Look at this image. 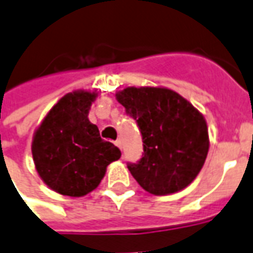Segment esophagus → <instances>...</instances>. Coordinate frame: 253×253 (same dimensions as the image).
<instances>
[{
	"label": "esophagus",
	"mask_w": 253,
	"mask_h": 253,
	"mask_svg": "<svg viewBox=\"0 0 253 253\" xmlns=\"http://www.w3.org/2000/svg\"><path fill=\"white\" fill-rule=\"evenodd\" d=\"M115 145L118 146L119 149H122V139H116L115 141Z\"/></svg>",
	"instance_id": "esophagus-1"
}]
</instances>
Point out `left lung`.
<instances>
[{
	"mask_svg": "<svg viewBox=\"0 0 253 253\" xmlns=\"http://www.w3.org/2000/svg\"><path fill=\"white\" fill-rule=\"evenodd\" d=\"M137 122L142 157L127 168L143 190L168 195L186 188L205 164L209 132L205 118L180 94L167 88H126L116 93Z\"/></svg>",
	"mask_w": 253,
	"mask_h": 253,
	"instance_id": "1",
	"label": "left lung"
}]
</instances>
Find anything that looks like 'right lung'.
Wrapping results in <instances>:
<instances>
[{"label": "right lung", "mask_w": 253, "mask_h": 253, "mask_svg": "<svg viewBox=\"0 0 253 253\" xmlns=\"http://www.w3.org/2000/svg\"><path fill=\"white\" fill-rule=\"evenodd\" d=\"M96 93H67L47 114L32 141V156L42 180L67 196H84L104 177L121 150L100 137L88 119Z\"/></svg>", "instance_id": "1"}]
</instances>
